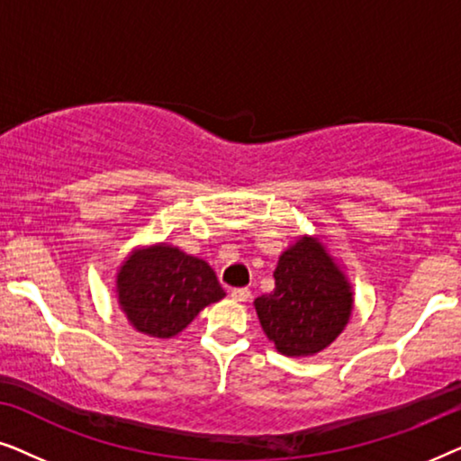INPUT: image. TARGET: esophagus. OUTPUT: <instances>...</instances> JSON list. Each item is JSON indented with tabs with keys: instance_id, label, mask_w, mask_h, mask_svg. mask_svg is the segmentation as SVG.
Wrapping results in <instances>:
<instances>
[{
	"instance_id": "esophagus-1",
	"label": "esophagus",
	"mask_w": 461,
	"mask_h": 461,
	"mask_svg": "<svg viewBox=\"0 0 461 461\" xmlns=\"http://www.w3.org/2000/svg\"><path fill=\"white\" fill-rule=\"evenodd\" d=\"M251 292L248 287H237V289H230V298L235 302H248L249 300Z\"/></svg>"
}]
</instances>
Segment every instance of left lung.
Instances as JSON below:
<instances>
[{
    "label": "left lung",
    "mask_w": 461,
    "mask_h": 461,
    "mask_svg": "<svg viewBox=\"0 0 461 461\" xmlns=\"http://www.w3.org/2000/svg\"><path fill=\"white\" fill-rule=\"evenodd\" d=\"M256 312L281 355H317L348 323L352 292L331 256L314 239H300L283 251L275 268V289L260 295Z\"/></svg>",
    "instance_id": "1"
}]
</instances>
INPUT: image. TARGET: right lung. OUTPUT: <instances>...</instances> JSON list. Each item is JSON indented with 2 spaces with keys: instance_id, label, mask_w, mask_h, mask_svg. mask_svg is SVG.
Segmentation results:
<instances>
[{
  "instance_id": "obj_1",
  "label": "right lung",
  "mask_w": 461,
  "mask_h": 461,
  "mask_svg": "<svg viewBox=\"0 0 461 461\" xmlns=\"http://www.w3.org/2000/svg\"><path fill=\"white\" fill-rule=\"evenodd\" d=\"M117 292L130 323L153 338L176 336L207 304L224 298L210 264L163 243L125 260Z\"/></svg>"
}]
</instances>
